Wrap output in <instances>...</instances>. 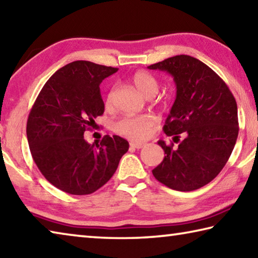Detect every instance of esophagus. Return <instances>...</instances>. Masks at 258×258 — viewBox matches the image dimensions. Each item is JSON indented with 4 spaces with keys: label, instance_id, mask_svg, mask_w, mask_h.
<instances>
[{
    "label": "esophagus",
    "instance_id": "34e87169",
    "mask_svg": "<svg viewBox=\"0 0 258 258\" xmlns=\"http://www.w3.org/2000/svg\"><path fill=\"white\" fill-rule=\"evenodd\" d=\"M130 146L134 148V149H141V148L146 146V143H143V142H131Z\"/></svg>",
    "mask_w": 258,
    "mask_h": 258
}]
</instances>
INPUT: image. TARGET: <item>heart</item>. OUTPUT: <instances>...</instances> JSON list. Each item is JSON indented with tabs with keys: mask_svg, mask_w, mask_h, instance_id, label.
<instances>
[{
	"mask_svg": "<svg viewBox=\"0 0 258 258\" xmlns=\"http://www.w3.org/2000/svg\"><path fill=\"white\" fill-rule=\"evenodd\" d=\"M132 82L140 92L147 98H152L158 93L159 83L150 73L143 71L137 72L132 76ZM115 92L116 87L113 86L107 94L106 107L110 108L112 106ZM156 117L150 113L141 116H125L116 121L115 132L131 140H143L149 135L151 128L156 125Z\"/></svg>",
	"mask_w": 258,
	"mask_h": 258,
	"instance_id": "obj_1",
	"label": "heart"
}]
</instances>
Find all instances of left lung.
<instances>
[{"mask_svg":"<svg viewBox=\"0 0 258 258\" xmlns=\"http://www.w3.org/2000/svg\"><path fill=\"white\" fill-rule=\"evenodd\" d=\"M148 68L169 73L176 84L164 125L172 141H158L165 158L152 174L173 190H197L218 175L232 154L239 133L237 102L225 82L194 56L175 55Z\"/></svg>","mask_w":258,"mask_h":258,"instance_id":"left-lung-1","label":"left lung"}]
</instances>
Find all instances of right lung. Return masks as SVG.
Wrapping results in <instances>:
<instances>
[{
    "label": "right lung",
    "instance_id": "obj_1",
    "mask_svg": "<svg viewBox=\"0 0 258 258\" xmlns=\"http://www.w3.org/2000/svg\"><path fill=\"white\" fill-rule=\"evenodd\" d=\"M118 69L77 60L52 75L30 109L27 139L35 164L47 181L71 195H90L110 180L128 142L104 135L90 145L85 131L104 111L100 83Z\"/></svg>",
    "mask_w": 258,
    "mask_h": 258
}]
</instances>
